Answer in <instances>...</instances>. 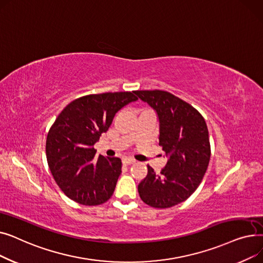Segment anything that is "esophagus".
Wrapping results in <instances>:
<instances>
[{"label":"esophagus","instance_id":"esophagus-1","mask_svg":"<svg viewBox=\"0 0 263 263\" xmlns=\"http://www.w3.org/2000/svg\"><path fill=\"white\" fill-rule=\"evenodd\" d=\"M136 161L134 160V159H131V158H124L123 160H122V163L124 164V165H131V164H134Z\"/></svg>","mask_w":263,"mask_h":263}]
</instances>
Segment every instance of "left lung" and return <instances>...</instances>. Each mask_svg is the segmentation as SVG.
I'll return each instance as SVG.
<instances>
[{"label": "left lung", "instance_id": "1", "mask_svg": "<svg viewBox=\"0 0 263 263\" xmlns=\"http://www.w3.org/2000/svg\"><path fill=\"white\" fill-rule=\"evenodd\" d=\"M134 92L156 109L160 120L159 145L168 157L160 174L147 165L148 174L137 187L139 194L150 206L171 208L196 191L208 168L211 156L208 127L194 106L168 91Z\"/></svg>", "mask_w": 263, "mask_h": 263}]
</instances>
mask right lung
Masks as SVG:
<instances>
[{
  "label": "right lung",
  "instance_id": "1",
  "mask_svg": "<svg viewBox=\"0 0 263 263\" xmlns=\"http://www.w3.org/2000/svg\"><path fill=\"white\" fill-rule=\"evenodd\" d=\"M134 91L92 93L69 103L51 126L46 143L48 165L64 194L83 205L112 197L121 174L119 158L97 157L93 148L118 110L137 97Z\"/></svg>",
  "mask_w": 263,
  "mask_h": 263
}]
</instances>
